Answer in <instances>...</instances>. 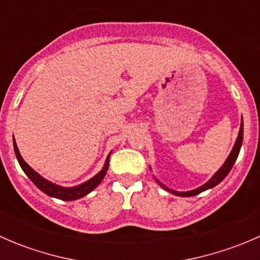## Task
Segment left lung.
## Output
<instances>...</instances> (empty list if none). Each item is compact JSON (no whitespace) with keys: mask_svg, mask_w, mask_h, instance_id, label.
<instances>
[{"mask_svg":"<svg viewBox=\"0 0 260 260\" xmlns=\"http://www.w3.org/2000/svg\"><path fill=\"white\" fill-rule=\"evenodd\" d=\"M243 127H244V124H243V117H242L239 133H238V138H237V141H235L234 147H233L232 152L229 153L228 158L225 159V162L222 164V166L220 167V169L217 170V171L215 172L214 175H212L211 179L209 180L208 182L204 183L203 186H200V187L195 188V190H190V191H175V190H171L170 187H167L166 185H164L161 181H158L156 179V177H154L156 182L158 183V185L161 186L162 188H165L166 191H169V192L174 193V195H176V196H181V198H190V196L199 195V193L203 192V191H206V190H209V188H212V187H215L216 185H219V183L221 182V181L228 176V174L230 172L232 167L234 166V164H235V161H237L238 156H239V152H240V148H242V143H243V135H244ZM149 169H151V167H149Z\"/></svg>","mask_w":260,"mask_h":260,"instance_id":"8db88e82","label":"left lung"}]
</instances>
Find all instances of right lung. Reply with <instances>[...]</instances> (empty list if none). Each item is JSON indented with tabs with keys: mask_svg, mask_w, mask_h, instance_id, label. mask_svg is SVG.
<instances>
[{
	"mask_svg": "<svg viewBox=\"0 0 260 260\" xmlns=\"http://www.w3.org/2000/svg\"><path fill=\"white\" fill-rule=\"evenodd\" d=\"M14 149H15V154H16V158L18 164H20L21 169H22V171L27 175L28 179L32 181L34 185H35L39 190L43 191L44 193H46V195L51 196V198H55V199H60V200H64V201L78 200V199L84 198V196L88 195L89 192H91V191H93L94 188L102 182V180L104 179V176H106L109 167V157H111V153H112L111 152V153L108 154L103 169H102L95 176H93L90 180L85 181V182L80 183V185L72 186V187H64V186L56 185V183H52L51 181L44 179V177L41 176V175H39L35 170L31 169V167L23 161L22 156H21L20 151H18L17 148L15 138H14Z\"/></svg>",
	"mask_w": 260,
	"mask_h": 260,
	"instance_id": "right-lung-1",
	"label": "right lung"
}]
</instances>
